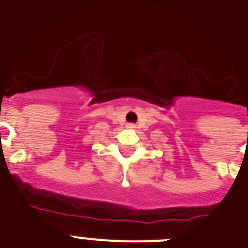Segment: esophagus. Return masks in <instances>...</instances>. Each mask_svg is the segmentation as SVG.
I'll return each mask as SVG.
<instances>
[{"label":"esophagus","instance_id":"obj_1","mask_svg":"<svg viewBox=\"0 0 248 248\" xmlns=\"http://www.w3.org/2000/svg\"><path fill=\"white\" fill-rule=\"evenodd\" d=\"M126 128H128V129H135V124H133V123H129V124H126Z\"/></svg>","mask_w":248,"mask_h":248}]
</instances>
